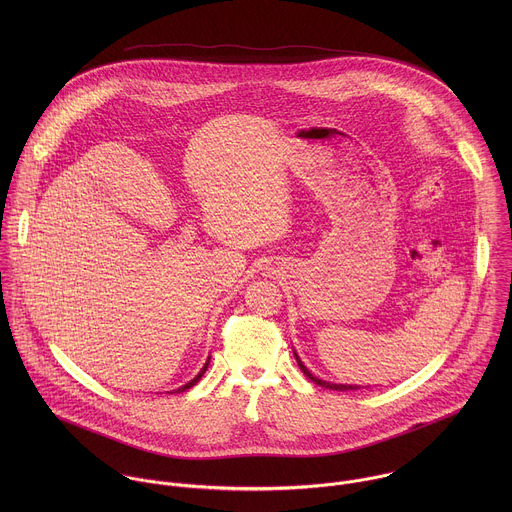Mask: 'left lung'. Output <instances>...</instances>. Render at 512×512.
<instances>
[{
	"label": "left lung",
	"mask_w": 512,
	"mask_h": 512,
	"mask_svg": "<svg viewBox=\"0 0 512 512\" xmlns=\"http://www.w3.org/2000/svg\"><path fill=\"white\" fill-rule=\"evenodd\" d=\"M295 355V353H293ZM295 361H297V365H299V368L303 370V374L311 380V382H315V384H319V386H325V388H331V390H339V392H345V390H357L359 386H353V384H333V382H327V380H321V378H317V376H313L307 368H305V365L299 361V357L295 355Z\"/></svg>",
	"instance_id": "obj_1"
}]
</instances>
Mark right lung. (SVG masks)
Returning a JSON list of instances; mask_svg holds the SVG:
<instances>
[{"instance_id": "1", "label": "right lung", "mask_w": 512, "mask_h": 512, "mask_svg": "<svg viewBox=\"0 0 512 512\" xmlns=\"http://www.w3.org/2000/svg\"><path fill=\"white\" fill-rule=\"evenodd\" d=\"M209 359H211V357H209ZM209 363H211V361H207V363H205V366H203V368H201V372H199V374H197V376H195V378H193V380H191V382H187V384H185V386H181V388H177V392H185V390H189V388H191V386H195V384H197V382H199V380H201V376H203V374H205V370H207V368H209Z\"/></svg>"}]
</instances>
